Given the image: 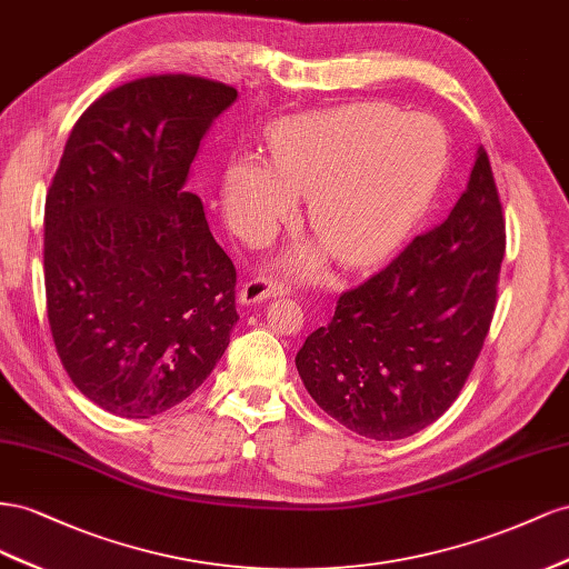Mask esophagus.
<instances>
[{
	"label": "esophagus",
	"mask_w": 569,
	"mask_h": 569,
	"mask_svg": "<svg viewBox=\"0 0 569 569\" xmlns=\"http://www.w3.org/2000/svg\"><path fill=\"white\" fill-rule=\"evenodd\" d=\"M288 286L281 283L279 279H271V276H257V279H250L240 290V302L242 305H252L259 300L267 298H276V296H286Z\"/></svg>",
	"instance_id": "obj_1"
}]
</instances>
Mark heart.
I'll return each mask as SVG.
<instances>
[{
  "instance_id": "heart-1",
  "label": "heart",
  "mask_w": 569,
  "mask_h": 569,
  "mask_svg": "<svg viewBox=\"0 0 569 569\" xmlns=\"http://www.w3.org/2000/svg\"><path fill=\"white\" fill-rule=\"evenodd\" d=\"M446 128L429 113L365 102L283 123L273 159L242 154L226 176L231 217L252 231L296 212L310 192L312 229L352 267L375 262L408 238L425 217L448 169ZM302 276L323 269L321 254H288Z\"/></svg>"
}]
</instances>
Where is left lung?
<instances>
[{
	"mask_svg": "<svg viewBox=\"0 0 569 569\" xmlns=\"http://www.w3.org/2000/svg\"><path fill=\"white\" fill-rule=\"evenodd\" d=\"M502 254L506 219L479 148L448 219L346 290L327 327L307 336L296 365L319 408L375 441L408 438L441 417L491 329Z\"/></svg>",
	"mask_w": 569,
	"mask_h": 569,
	"instance_id": "1",
	"label": "left lung"
}]
</instances>
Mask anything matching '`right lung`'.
I'll return each instance as SVG.
<instances>
[{
    "label": "right lung",
    "mask_w": 569,
    "mask_h": 569,
    "mask_svg": "<svg viewBox=\"0 0 569 569\" xmlns=\"http://www.w3.org/2000/svg\"><path fill=\"white\" fill-rule=\"evenodd\" d=\"M238 90L188 73L131 80L73 126L44 202L47 319L73 386L148 419L198 391L229 348L236 267L186 190Z\"/></svg>",
    "instance_id": "1"
}]
</instances>
